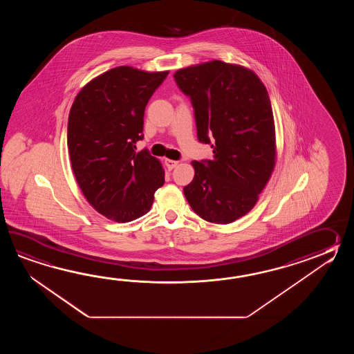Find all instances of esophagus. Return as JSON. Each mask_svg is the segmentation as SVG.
Listing matches in <instances>:
<instances>
[{
    "instance_id": "34e87169",
    "label": "esophagus",
    "mask_w": 354,
    "mask_h": 354,
    "mask_svg": "<svg viewBox=\"0 0 354 354\" xmlns=\"http://www.w3.org/2000/svg\"><path fill=\"white\" fill-rule=\"evenodd\" d=\"M165 163H166L167 168H168L169 171H172L174 167L178 165V162H177V160H174V159H166V160H165Z\"/></svg>"
}]
</instances>
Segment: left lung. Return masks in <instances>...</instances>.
Masks as SVG:
<instances>
[{"mask_svg":"<svg viewBox=\"0 0 354 354\" xmlns=\"http://www.w3.org/2000/svg\"><path fill=\"white\" fill-rule=\"evenodd\" d=\"M195 111L197 139L212 160L192 162L195 177L183 194L206 221L229 224L254 207L271 177L276 136L268 92L247 68L212 60L174 73Z\"/></svg>","mask_w":354,"mask_h":354,"instance_id":"8db88e82","label":"left lung"}]
</instances>
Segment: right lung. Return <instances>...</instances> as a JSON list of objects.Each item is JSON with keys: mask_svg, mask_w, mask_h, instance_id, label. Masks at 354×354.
<instances>
[{"mask_svg": "<svg viewBox=\"0 0 354 354\" xmlns=\"http://www.w3.org/2000/svg\"><path fill=\"white\" fill-rule=\"evenodd\" d=\"M168 72L116 67L87 83L68 118L67 144L80 188L95 210L128 223L151 210L165 171L143 139L144 111Z\"/></svg>", "mask_w": 354, "mask_h": 354, "instance_id": "right-lung-1", "label": "right lung"}]
</instances>
